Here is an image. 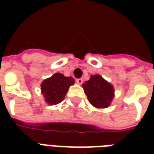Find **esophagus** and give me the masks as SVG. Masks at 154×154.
Returning a JSON list of instances; mask_svg holds the SVG:
<instances>
[{
  "instance_id": "34e87169",
  "label": "esophagus",
  "mask_w": 154,
  "mask_h": 154,
  "mask_svg": "<svg viewBox=\"0 0 154 154\" xmlns=\"http://www.w3.org/2000/svg\"><path fill=\"white\" fill-rule=\"evenodd\" d=\"M76 82H77V84L81 85V84H82V82H83V79H82V78H78V79L76 80Z\"/></svg>"
}]
</instances>
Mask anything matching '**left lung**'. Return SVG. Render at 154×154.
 <instances>
[{"mask_svg":"<svg viewBox=\"0 0 154 154\" xmlns=\"http://www.w3.org/2000/svg\"><path fill=\"white\" fill-rule=\"evenodd\" d=\"M82 87L89 102L98 109L110 106L115 97L113 85L98 74L91 75Z\"/></svg>","mask_w":154,"mask_h":154,"instance_id":"left-lung-1","label":"left lung"}]
</instances>
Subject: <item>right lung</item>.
Listing matches in <instances>:
<instances>
[{
  "label": "right lung",
  "mask_w": 154,
  "mask_h": 154,
  "mask_svg": "<svg viewBox=\"0 0 154 154\" xmlns=\"http://www.w3.org/2000/svg\"><path fill=\"white\" fill-rule=\"evenodd\" d=\"M75 83L72 77H65L63 74L54 73L41 83V93L45 102L48 105H57L63 101L68 88Z\"/></svg>",
  "instance_id": "right-lung-1"
}]
</instances>
